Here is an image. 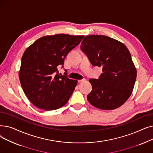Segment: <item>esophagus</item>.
Instances as JSON below:
<instances>
[{
  "label": "esophagus",
  "instance_id": "34e87169",
  "mask_svg": "<svg viewBox=\"0 0 153 153\" xmlns=\"http://www.w3.org/2000/svg\"><path fill=\"white\" fill-rule=\"evenodd\" d=\"M85 81V79H82V80H79V81H77L79 83H81V82H84V81Z\"/></svg>",
  "mask_w": 153,
  "mask_h": 153
}]
</instances>
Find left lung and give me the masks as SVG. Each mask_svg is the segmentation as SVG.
Masks as SVG:
<instances>
[{
	"mask_svg": "<svg viewBox=\"0 0 153 153\" xmlns=\"http://www.w3.org/2000/svg\"><path fill=\"white\" fill-rule=\"evenodd\" d=\"M81 49L92 66L102 68L98 79H89L92 89L88 101L102 110L122 106L131 95L136 79V69L126 46L108 36L94 35L85 36Z\"/></svg>",
	"mask_w": 153,
	"mask_h": 153,
	"instance_id": "obj_1",
	"label": "left lung"
}]
</instances>
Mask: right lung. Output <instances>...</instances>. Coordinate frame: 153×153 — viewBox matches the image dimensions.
Masks as SVG:
<instances>
[{
    "mask_svg": "<svg viewBox=\"0 0 153 153\" xmlns=\"http://www.w3.org/2000/svg\"><path fill=\"white\" fill-rule=\"evenodd\" d=\"M84 36L58 34L38 39L24 52L19 79L28 100L36 107L46 111L58 109L68 102L77 85L64 72L59 74L68 53Z\"/></svg>",
    "mask_w": 153,
    "mask_h": 153,
    "instance_id": "1",
    "label": "right lung"
}]
</instances>
